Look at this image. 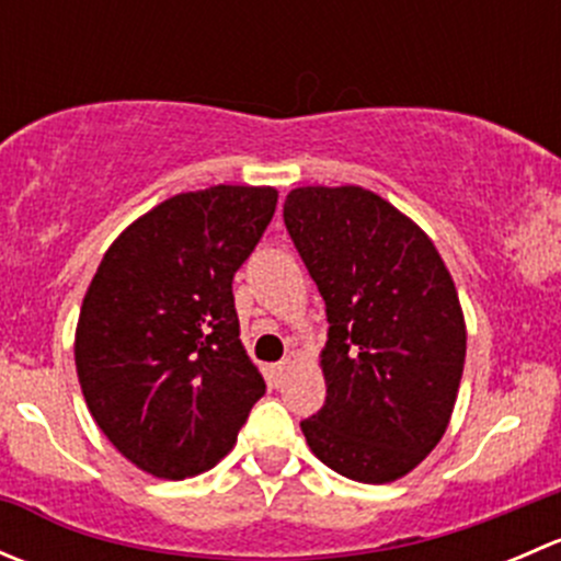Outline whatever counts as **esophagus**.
Segmentation results:
<instances>
[{"instance_id":"esophagus-1","label":"esophagus","mask_w":561,"mask_h":561,"mask_svg":"<svg viewBox=\"0 0 561 561\" xmlns=\"http://www.w3.org/2000/svg\"><path fill=\"white\" fill-rule=\"evenodd\" d=\"M293 369V358H285V360H279V364H276L274 366V371H276V380H285V377H287V371H290Z\"/></svg>"}]
</instances>
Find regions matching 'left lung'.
Segmentation results:
<instances>
[{
  "label": "left lung",
  "mask_w": 561,
  "mask_h": 561,
  "mask_svg": "<svg viewBox=\"0 0 561 561\" xmlns=\"http://www.w3.org/2000/svg\"><path fill=\"white\" fill-rule=\"evenodd\" d=\"M285 225L328 314L325 404L301 421L304 437L344 478H404L443 439L461 386L454 276L432 239L364 186H298Z\"/></svg>",
  "instance_id": "1"
}]
</instances>
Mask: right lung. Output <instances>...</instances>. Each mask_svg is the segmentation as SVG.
I'll list each match as a JSON object with an SVG mask.
<instances>
[{"label":"right lung","mask_w":561,"mask_h":561,"mask_svg":"<svg viewBox=\"0 0 561 561\" xmlns=\"http://www.w3.org/2000/svg\"><path fill=\"white\" fill-rule=\"evenodd\" d=\"M276 197L233 184L168 197L107 247L83 296V399L113 448L154 478L211 469L265 393L239 339L233 276Z\"/></svg>","instance_id":"right-lung-1"}]
</instances>
